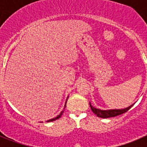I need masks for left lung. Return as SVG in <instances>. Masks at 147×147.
<instances>
[{"mask_svg": "<svg viewBox=\"0 0 147 147\" xmlns=\"http://www.w3.org/2000/svg\"><path fill=\"white\" fill-rule=\"evenodd\" d=\"M134 105V104H133ZM133 105H130L129 107H127V108L124 109H114V110H100V109L96 108V107H93L90 102V107L91 108V110L93 112V113L96 114V115L99 118H103V119H107V118H110V117H115V116H117V115H121V114H123L124 113L127 112L131 107L133 106Z\"/></svg>", "mask_w": 147, "mask_h": 147, "instance_id": "left-lung-1", "label": "left lung"}]
</instances>
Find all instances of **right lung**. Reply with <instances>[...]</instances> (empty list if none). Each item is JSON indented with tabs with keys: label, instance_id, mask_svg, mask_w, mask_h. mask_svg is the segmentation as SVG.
I'll return each mask as SVG.
<instances>
[{
	"label": "right lung",
	"instance_id": "add662e5",
	"mask_svg": "<svg viewBox=\"0 0 147 147\" xmlns=\"http://www.w3.org/2000/svg\"><path fill=\"white\" fill-rule=\"evenodd\" d=\"M67 100H66V102H65V106H64V109H63V110H62V111H61V113H59V115H57V117L54 118V119H49V120L46 121H47V122L53 121H55V120H57V119H59V118H60V117H61V115H62V113H63V112H64V110H65V107H66V102H67Z\"/></svg>",
	"mask_w": 147,
	"mask_h": 147
}]
</instances>
